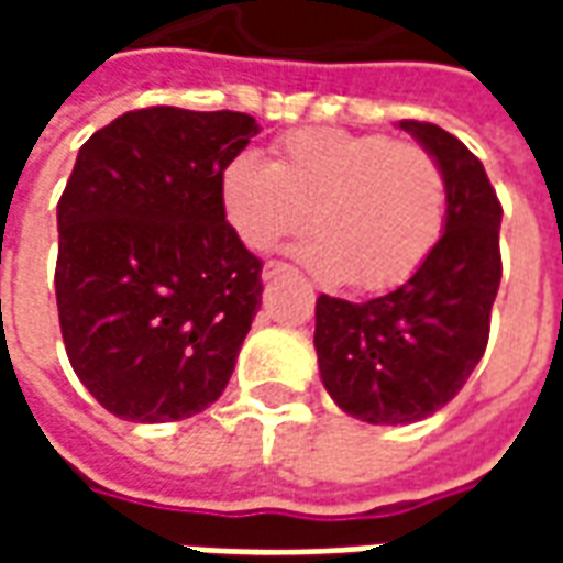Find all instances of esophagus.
<instances>
[{"instance_id": "34e87169", "label": "esophagus", "mask_w": 563, "mask_h": 563, "mask_svg": "<svg viewBox=\"0 0 563 563\" xmlns=\"http://www.w3.org/2000/svg\"><path fill=\"white\" fill-rule=\"evenodd\" d=\"M292 265H286V262H265V268H262V280H274V277H280V274H289Z\"/></svg>"}]
</instances>
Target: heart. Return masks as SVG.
Here are the masks:
<instances>
[{"mask_svg": "<svg viewBox=\"0 0 563 563\" xmlns=\"http://www.w3.org/2000/svg\"><path fill=\"white\" fill-rule=\"evenodd\" d=\"M225 222L256 253L313 225L307 265L329 283L383 292L422 268L446 225V177L419 144L301 129L274 165L234 156L220 177Z\"/></svg>", "mask_w": 563, "mask_h": 563, "instance_id": "b5f03b06", "label": "heart"}]
</instances>
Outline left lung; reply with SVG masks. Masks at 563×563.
<instances>
[{
  "instance_id": "8db88e82",
  "label": "left lung",
  "mask_w": 563,
  "mask_h": 563,
  "mask_svg": "<svg viewBox=\"0 0 563 563\" xmlns=\"http://www.w3.org/2000/svg\"><path fill=\"white\" fill-rule=\"evenodd\" d=\"M443 168L446 225L422 268L362 305L319 295V377L343 413L410 424L446 407L488 343L500 286V201L483 162L434 123L401 120Z\"/></svg>"
}]
</instances>
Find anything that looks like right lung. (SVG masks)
<instances>
[{
	"label": "right lung",
	"mask_w": 563,
	"mask_h": 563,
	"mask_svg": "<svg viewBox=\"0 0 563 563\" xmlns=\"http://www.w3.org/2000/svg\"><path fill=\"white\" fill-rule=\"evenodd\" d=\"M258 135L238 111L141 108L78 150L56 205L68 362L108 413L177 422L217 401L262 305L220 177Z\"/></svg>",
	"instance_id": "obj_1"
}]
</instances>
